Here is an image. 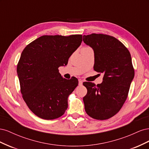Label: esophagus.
Wrapping results in <instances>:
<instances>
[{"mask_svg":"<svg viewBox=\"0 0 149 149\" xmlns=\"http://www.w3.org/2000/svg\"><path fill=\"white\" fill-rule=\"evenodd\" d=\"M78 83H79V85H82L83 84V80L79 79L78 80Z\"/></svg>","mask_w":149,"mask_h":149,"instance_id":"1","label":"esophagus"}]
</instances>
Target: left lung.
Wrapping results in <instances>:
<instances>
[{"instance_id":"8db88e82","label":"left lung","mask_w":149,"mask_h":149,"mask_svg":"<svg viewBox=\"0 0 149 149\" xmlns=\"http://www.w3.org/2000/svg\"><path fill=\"white\" fill-rule=\"evenodd\" d=\"M83 40L94 51V70L104 74L101 84L83 83L88 90L83 97L85 111L93 119H109L127 99L134 77L131 56L127 48L111 36L93 33L83 35Z\"/></svg>"}]
</instances>
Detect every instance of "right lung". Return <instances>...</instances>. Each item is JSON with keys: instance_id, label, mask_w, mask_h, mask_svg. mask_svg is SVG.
<instances>
[{"instance_id": "1", "label": "right lung", "mask_w": 149, "mask_h": 149, "mask_svg": "<svg viewBox=\"0 0 149 149\" xmlns=\"http://www.w3.org/2000/svg\"><path fill=\"white\" fill-rule=\"evenodd\" d=\"M81 42V35H43L22 52L17 69L21 93L29 109L39 118L55 119L67 109L68 98L78 80L63 78L58 68L68 64Z\"/></svg>"}]
</instances>
